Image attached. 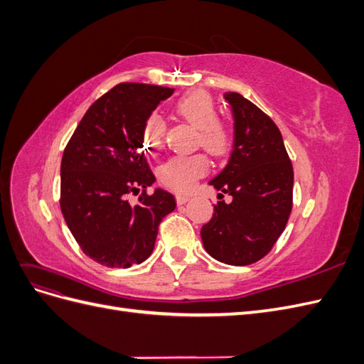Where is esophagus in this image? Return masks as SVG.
Instances as JSON below:
<instances>
[{"instance_id":"34e87169","label":"esophagus","mask_w":364,"mask_h":364,"mask_svg":"<svg viewBox=\"0 0 364 364\" xmlns=\"http://www.w3.org/2000/svg\"><path fill=\"white\" fill-rule=\"evenodd\" d=\"M188 200H190V196L188 194H182V193L176 194V202H178L179 205H183V203H186Z\"/></svg>"}]
</instances>
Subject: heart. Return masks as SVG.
I'll list each match as a JSON object with an SVG mask.
<instances>
[{
  "label": "heart",
  "mask_w": 364,
  "mask_h": 364,
  "mask_svg": "<svg viewBox=\"0 0 364 364\" xmlns=\"http://www.w3.org/2000/svg\"><path fill=\"white\" fill-rule=\"evenodd\" d=\"M174 111L197 129V144L213 155H223L230 147V132L226 124L218 121L217 106L206 91H193L181 97L174 105ZM165 123L158 114H150L142 127V139L150 151H156L164 144ZM209 159L203 153L178 155L170 158L159 170L161 182L174 191L191 190L197 179L206 174Z\"/></svg>",
  "instance_id": "b5f03b06"
}]
</instances>
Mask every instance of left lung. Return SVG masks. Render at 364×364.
I'll use <instances>...</instances> for the list:
<instances>
[{"instance_id": "obj_1", "label": "left lung", "mask_w": 364, "mask_h": 364, "mask_svg": "<svg viewBox=\"0 0 364 364\" xmlns=\"http://www.w3.org/2000/svg\"><path fill=\"white\" fill-rule=\"evenodd\" d=\"M225 98L234 115V150L209 185L232 196V202L214 206L200 235L213 258L247 266L267 255L289 222L293 167L272 118L238 92Z\"/></svg>"}]
</instances>
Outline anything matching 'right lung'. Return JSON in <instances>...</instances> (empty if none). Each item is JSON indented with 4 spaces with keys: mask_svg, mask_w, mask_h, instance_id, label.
Masks as SVG:
<instances>
[{
    "mask_svg": "<svg viewBox=\"0 0 364 364\" xmlns=\"http://www.w3.org/2000/svg\"><path fill=\"white\" fill-rule=\"evenodd\" d=\"M171 87L119 83L87 109L65 147L60 209L80 249L106 267L127 269L150 257L162 218L176 208L156 188L144 155L142 127ZM141 194L130 204V193Z\"/></svg>",
    "mask_w": 364,
    "mask_h": 364,
    "instance_id": "obj_1",
    "label": "right lung"
}]
</instances>
